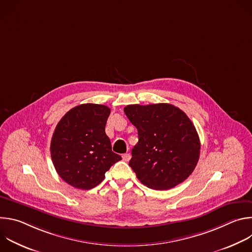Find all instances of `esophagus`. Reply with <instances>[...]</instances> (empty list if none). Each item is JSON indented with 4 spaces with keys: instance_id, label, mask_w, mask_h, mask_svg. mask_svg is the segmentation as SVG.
Wrapping results in <instances>:
<instances>
[{
    "instance_id": "obj_1",
    "label": "esophagus",
    "mask_w": 252,
    "mask_h": 252,
    "mask_svg": "<svg viewBox=\"0 0 252 252\" xmlns=\"http://www.w3.org/2000/svg\"><path fill=\"white\" fill-rule=\"evenodd\" d=\"M129 159H130V155H129V154H125V155H123V160L128 161Z\"/></svg>"
}]
</instances>
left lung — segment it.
<instances>
[{"label":"left lung","instance_id":"1","mask_svg":"<svg viewBox=\"0 0 252 252\" xmlns=\"http://www.w3.org/2000/svg\"><path fill=\"white\" fill-rule=\"evenodd\" d=\"M124 111L137 128L129 166L140 183L165 190L185 182L200 154L199 137L189 117L169 103L129 104Z\"/></svg>","mask_w":252,"mask_h":252}]
</instances>
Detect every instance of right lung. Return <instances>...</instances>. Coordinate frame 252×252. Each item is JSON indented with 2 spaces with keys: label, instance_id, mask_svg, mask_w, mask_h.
<instances>
[{
  "label": "right lung",
  "instance_id": "right-lung-1",
  "mask_svg": "<svg viewBox=\"0 0 252 252\" xmlns=\"http://www.w3.org/2000/svg\"><path fill=\"white\" fill-rule=\"evenodd\" d=\"M111 114L103 104L84 103L69 110L59 122L51 141V157L58 174L69 186L91 189L122 157L112 151L105 134Z\"/></svg>",
  "mask_w": 252,
  "mask_h": 252
}]
</instances>
